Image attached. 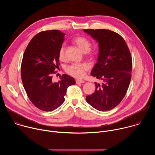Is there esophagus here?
<instances>
[{
    "instance_id": "esophagus-1",
    "label": "esophagus",
    "mask_w": 155,
    "mask_h": 155,
    "mask_svg": "<svg viewBox=\"0 0 155 155\" xmlns=\"http://www.w3.org/2000/svg\"><path fill=\"white\" fill-rule=\"evenodd\" d=\"M75 81H76V83H77V84H80V83H84V80H79V79H77V80H75Z\"/></svg>"
}]
</instances>
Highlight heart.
I'll return each mask as SVG.
<instances>
[{
	"label": "heart",
	"mask_w": 155,
	"mask_h": 155,
	"mask_svg": "<svg viewBox=\"0 0 155 155\" xmlns=\"http://www.w3.org/2000/svg\"><path fill=\"white\" fill-rule=\"evenodd\" d=\"M74 42L77 47L89 56L93 55V52L91 49V43L87 38L84 37H78L74 40ZM59 58L64 60L65 58V44L61 46L58 52ZM90 69V65L86 63H73L65 68V71L69 75L75 78H83L86 75V72Z\"/></svg>",
	"instance_id": "b5f03b06"
}]
</instances>
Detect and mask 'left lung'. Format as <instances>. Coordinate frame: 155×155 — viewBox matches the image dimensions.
I'll list each match as a JSON object with an SVG mask.
<instances>
[{
    "mask_svg": "<svg viewBox=\"0 0 155 155\" xmlns=\"http://www.w3.org/2000/svg\"><path fill=\"white\" fill-rule=\"evenodd\" d=\"M99 43L97 62L91 75L102 80L95 83V92L86 97V102L99 111H108L124 98L131 79L132 61L124 38L108 29H83Z\"/></svg>",
    "mask_w": 155,
    "mask_h": 155,
    "instance_id": "left-lung-1",
    "label": "left lung"
}]
</instances>
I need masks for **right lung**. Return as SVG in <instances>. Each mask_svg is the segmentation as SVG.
Listing matches in <instances>:
<instances>
[{"label":"right lung","instance_id":"obj_1","mask_svg":"<svg viewBox=\"0 0 155 155\" xmlns=\"http://www.w3.org/2000/svg\"><path fill=\"white\" fill-rule=\"evenodd\" d=\"M65 34L59 30L41 31L30 41L24 53L21 66V80L31 102L43 111H52L64 102L68 87L75 84L67 74L58 82L52 75L59 68L58 52Z\"/></svg>","mask_w":155,"mask_h":155}]
</instances>
